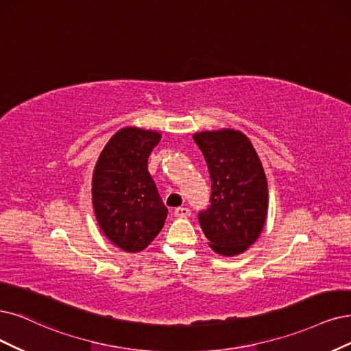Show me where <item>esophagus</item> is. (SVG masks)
I'll list each match as a JSON object with an SVG mask.
<instances>
[{"mask_svg":"<svg viewBox=\"0 0 351 351\" xmlns=\"http://www.w3.org/2000/svg\"><path fill=\"white\" fill-rule=\"evenodd\" d=\"M191 215V211L189 208H186V206H179V208L175 210V217L178 218H186Z\"/></svg>","mask_w":351,"mask_h":351,"instance_id":"34e87169","label":"esophagus"}]
</instances>
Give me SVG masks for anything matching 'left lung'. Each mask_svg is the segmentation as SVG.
Listing matches in <instances>:
<instances>
[{
  "mask_svg": "<svg viewBox=\"0 0 351 351\" xmlns=\"http://www.w3.org/2000/svg\"><path fill=\"white\" fill-rule=\"evenodd\" d=\"M208 165L210 206L198 219L210 247L237 256L258 239L267 215V180L252 141L231 128L193 134Z\"/></svg>",
  "mask_w": 351,
  "mask_h": 351,
  "instance_id": "obj_1",
  "label": "left lung"
}]
</instances>
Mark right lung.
Returning <instances> with one entry per match:
<instances>
[{
    "label": "right lung",
    "mask_w": 351,
    "mask_h": 351,
    "mask_svg": "<svg viewBox=\"0 0 351 351\" xmlns=\"http://www.w3.org/2000/svg\"><path fill=\"white\" fill-rule=\"evenodd\" d=\"M160 133L137 127L117 132L101 152L93 176V204L106 237L128 253L145 250L167 217L147 171Z\"/></svg>",
    "instance_id": "obj_1"
}]
</instances>
